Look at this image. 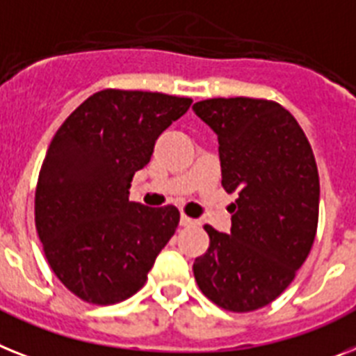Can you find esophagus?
<instances>
[{
  "mask_svg": "<svg viewBox=\"0 0 356 356\" xmlns=\"http://www.w3.org/2000/svg\"><path fill=\"white\" fill-rule=\"evenodd\" d=\"M195 224H199L195 219H192V217H186L184 213L181 215V226H186L188 228V226H195Z\"/></svg>",
  "mask_w": 356,
  "mask_h": 356,
  "instance_id": "obj_1",
  "label": "esophagus"
}]
</instances>
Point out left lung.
Instances as JSON below:
<instances>
[{"mask_svg": "<svg viewBox=\"0 0 356 356\" xmlns=\"http://www.w3.org/2000/svg\"><path fill=\"white\" fill-rule=\"evenodd\" d=\"M219 139L222 186L237 193L229 234L206 224L193 262L202 293L228 312L268 306L309 255L318 222V170L306 134L279 103L217 97L193 104Z\"/></svg>", "mask_w": 356, "mask_h": 356, "instance_id": "8db88e82", "label": "left lung"}]
</instances>
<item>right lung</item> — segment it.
<instances>
[{
    "mask_svg": "<svg viewBox=\"0 0 356 356\" xmlns=\"http://www.w3.org/2000/svg\"><path fill=\"white\" fill-rule=\"evenodd\" d=\"M190 97L101 90L79 104L50 143L38 188L35 229L50 268L86 302L108 306L145 286L179 224L175 206L128 201L157 137Z\"/></svg>",
    "mask_w": 356,
    "mask_h": 356,
    "instance_id": "right-lung-1",
    "label": "right lung"
}]
</instances>
